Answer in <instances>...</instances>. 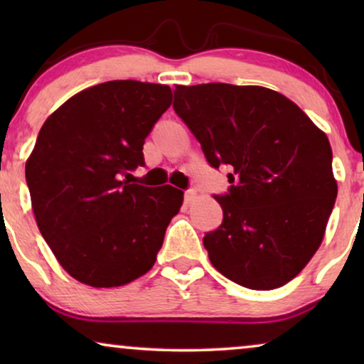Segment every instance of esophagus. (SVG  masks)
<instances>
[{"label": "esophagus", "mask_w": 364, "mask_h": 364, "mask_svg": "<svg viewBox=\"0 0 364 364\" xmlns=\"http://www.w3.org/2000/svg\"><path fill=\"white\" fill-rule=\"evenodd\" d=\"M196 198H197L196 191H187L186 193H183V200H186V203H192Z\"/></svg>", "instance_id": "obj_1"}]
</instances>
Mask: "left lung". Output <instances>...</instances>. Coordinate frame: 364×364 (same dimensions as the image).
Here are the masks:
<instances>
[{"instance_id": "1", "label": "left lung", "mask_w": 364, "mask_h": 364, "mask_svg": "<svg viewBox=\"0 0 364 364\" xmlns=\"http://www.w3.org/2000/svg\"><path fill=\"white\" fill-rule=\"evenodd\" d=\"M173 96L208 164L232 168L215 197L222 225L203 237L212 265L250 290L283 287L320 248L336 200L326 134L268 87L208 82Z\"/></svg>"}]
</instances>
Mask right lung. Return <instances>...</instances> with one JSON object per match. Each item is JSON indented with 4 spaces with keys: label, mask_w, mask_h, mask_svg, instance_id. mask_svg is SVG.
Here are the masks:
<instances>
[{
    "label": "right lung",
    "mask_w": 364,
    "mask_h": 364,
    "mask_svg": "<svg viewBox=\"0 0 364 364\" xmlns=\"http://www.w3.org/2000/svg\"><path fill=\"white\" fill-rule=\"evenodd\" d=\"M166 84L107 81L69 97L43 124L26 161L38 228L74 280L122 287L156 263L183 192L124 181L171 107Z\"/></svg>",
    "instance_id": "right-lung-1"
}]
</instances>
